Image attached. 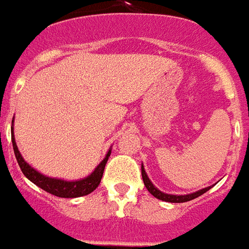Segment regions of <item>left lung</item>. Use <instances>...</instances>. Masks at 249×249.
<instances>
[{"instance_id":"8db88e82","label":"left lung","mask_w":249,"mask_h":249,"mask_svg":"<svg viewBox=\"0 0 249 249\" xmlns=\"http://www.w3.org/2000/svg\"><path fill=\"white\" fill-rule=\"evenodd\" d=\"M142 178H143V183H144V186H146V188L148 190V192H150L151 195H154V196L157 197V199H159V200L168 201V203H184V201H190L192 200V199H195V197L203 195L204 192H207L210 188H211V186H208L206 187V188H201V190H199V191L196 192L187 194V195H171V194H164V192H162L160 190H158L157 187L152 184V182L150 180V178H148V175H147L146 171H144V167H143V164H142Z\"/></svg>"}]
</instances>
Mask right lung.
Returning a JSON list of instances; mask_svg holds the SVG:
<instances>
[{"label":"right lung","instance_id":"add662e5","mask_svg":"<svg viewBox=\"0 0 249 249\" xmlns=\"http://www.w3.org/2000/svg\"><path fill=\"white\" fill-rule=\"evenodd\" d=\"M14 123V118H13L12 124ZM12 143L13 148H14V154H16V159H17L18 164L21 171L23 172V175L28 178L30 182H33L36 186L39 188H42L43 191L49 192L52 195H55L58 197H79L85 196L91 194L101 183L102 179L103 171H105V166H106L108 157L111 154V148L107 151L106 157L103 158V160L97 167L95 170L87 175L83 179H78V180H63V179H58V178H52L43 175L39 171H37L36 168H33L21 155V152L18 150L17 143L14 139V131H13L12 126Z\"/></svg>","mask_w":249,"mask_h":249}]
</instances>
